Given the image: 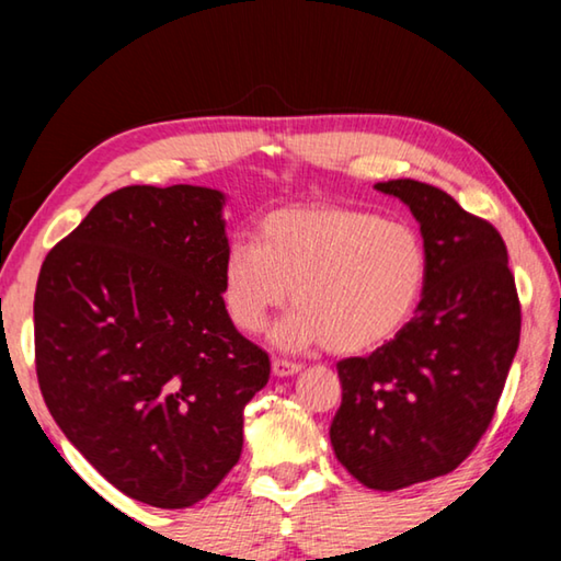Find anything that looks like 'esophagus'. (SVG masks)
<instances>
[{"instance_id": "34e87169", "label": "esophagus", "mask_w": 561, "mask_h": 561, "mask_svg": "<svg viewBox=\"0 0 561 561\" xmlns=\"http://www.w3.org/2000/svg\"><path fill=\"white\" fill-rule=\"evenodd\" d=\"M301 371V364H294V360H287V358H272V374L274 376H294Z\"/></svg>"}]
</instances>
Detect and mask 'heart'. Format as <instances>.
I'll return each instance as SVG.
<instances>
[{"label":"heart","mask_w":561,"mask_h":561,"mask_svg":"<svg viewBox=\"0 0 561 561\" xmlns=\"http://www.w3.org/2000/svg\"><path fill=\"white\" fill-rule=\"evenodd\" d=\"M425 277L428 254L411 225L354 207L297 205L264 215L254 244L227 250L220 291L242 334H260L291 289L297 309L274 331L282 348L364 354L411 319Z\"/></svg>","instance_id":"1"}]
</instances>
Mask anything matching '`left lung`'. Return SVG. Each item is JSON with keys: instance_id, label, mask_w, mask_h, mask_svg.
<instances>
[{"instance_id": "8db88e82", "label": "left lung", "mask_w": 561, "mask_h": 561, "mask_svg": "<svg viewBox=\"0 0 561 561\" xmlns=\"http://www.w3.org/2000/svg\"><path fill=\"white\" fill-rule=\"evenodd\" d=\"M376 187L421 222L428 277L391 341L336 364L344 393L329 435L360 485L391 492L453 472L478 448L517 354L522 309L505 240L488 220L417 180Z\"/></svg>"}]
</instances>
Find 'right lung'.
<instances>
[{
	"label": "right lung",
	"mask_w": 561,
	"mask_h": 561,
	"mask_svg": "<svg viewBox=\"0 0 561 561\" xmlns=\"http://www.w3.org/2000/svg\"><path fill=\"white\" fill-rule=\"evenodd\" d=\"M222 195L128 185L51 247L34 294L46 408L113 488L146 505L205 500L242 453L270 356L227 317Z\"/></svg>",
	"instance_id": "obj_1"
}]
</instances>
